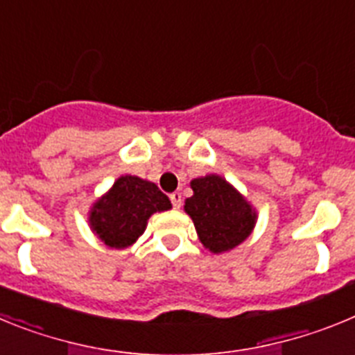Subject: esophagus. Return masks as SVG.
<instances>
[{
    "label": "esophagus",
    "mask_w": 355,
    "mask_h": 355,
    "mask_svg": "<svg viewBox=\"0 0 355 355\" xmlns=\"http://www.w3.org/2000/svg\"><path fill=\"white\" fill-rule=\"evenodd\" d=\"M168 197H171V200H172V206H174L175 209H180L181 202H183V199H181V193L180 192H172Z\"/></svg>",
    "instance_id": "1"
}]
</instances>
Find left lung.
Returning <instances> with one entry per match:
<instances>
[{
    "instance_id": "left-lung-1",
    "label": "left lung",
    "mask_w": 355,
    "mask_h": 355,
    "mask_svg": "<svg viewBox=\"0 0 355 355\" xmlns=\"http://www.w3.org/2000/svg\"><path fill=\"white\" fill-rule=\"evenodd\" d=\"M190 187L193 196L184 200V211L193 220L206 249L220 254L249 238L258 215L233 184L209 174L192 180Z\"/></svg>"
}]
</instances>
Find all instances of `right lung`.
<instances>
[{
    "mask_svg": "<svg viewBox=\"0 0 355 355\" xmlns=\"http://www.w3.org/2000/svg\"><path fill=\"white\" fill-rule=\"evenodd\" d=\"M171 208L168 197L155 183L137 175H121L92 206L89 222L105 245L124 249L139 240L153 213Z\"/></svg>",
    "mask_w": 355,
    "mask_h": 355,
    "instance_id": "add662e5",
    "label": "right lung"
}]
</instances>
